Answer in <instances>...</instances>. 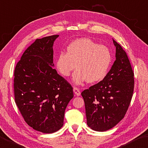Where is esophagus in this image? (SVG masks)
Listing matches in <instances>:
<instances>
[{
  "instance_id": "1",
  "label": "esophagus",
  "mask_w": 148,
  "mask_h": 148,
  "mask_svg": "<svg viewBox=\"0 0 148 148\" xmlns=\"http://www.w3.org/2000/svg\"><path fill=\"white\" fill-rule=\"evenodd\" d=\"M73 91L74 92V94H76L77 96H79V95H81V92H80V90L79 89L77 88V87H74L73 88Z\"/></svg>"
}]
</instances>
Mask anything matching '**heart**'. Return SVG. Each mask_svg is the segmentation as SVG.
Segmentation results:
<instances>
[{"label": "heart", "instance_id": "b5f03b06", "mask_svg": "<svg viewBox=\"0 0 148 148\" xmlns=\"http://www.w3.org/2000/svg\"><path fill=\"white\" fill-rule=\"evenodd\" d=\"M112 60L108 48L82 38L71 42L66 47V53L58 54L56 66L62 76L68 77L76 66L72 81L80 85L85 81L95 83L102 80L108 73Z\"/></svg>", "mask_w": 148, "mask_h": 148}]
</instances>
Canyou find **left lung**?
<instances>
[{
    "instance_id": "left-lung-1",
    "label": "left lung",
    "mask_w": 148,
    "mask_h": 148,
    "mask_svg": "<svg viewBox=\"0 0 148 148\" xmlns=\"http://www.w3.org/2000/svg\"><path fill=\"white\" fill-rule=\"evenodd\" d=\"M116 60L104 79L82 92L87 125L105 132L124 118L134 88V73L126 52L113 39Z\"/></svg>"
}]
</instances>
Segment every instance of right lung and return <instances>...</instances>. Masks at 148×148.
<instances>
[{"mask_svg":"<svg viewBox=\"0 0 148 148\" xmlns=\"http://www.w3.org/2000/svg\"><path fill=\"white\" fill-rule=\"evenodd\" d=\"M59 35L36 39L17 63L14 72V100L29 126L52 134L63 125L73 88L54 69L53 44Z\"/></svg>","mask_w":148,"mask_h":148,"instance_id":"1","label":"right lung"}]
</instances>
